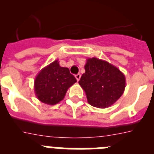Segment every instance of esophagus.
<instances>
[{
  "instance_id": "esophagus-1",
  "label": "esophagus",
  "mask_w": 154,
  "mask_h": 154,
  "mask_svg": "<svg viewBox=\"0 0 154 154\" xmlns=\"http://www.w3.org/2000/svg\"><path fill=\"white\" fill-rule=\"evenodd\" d=\"M80 78H81V75H80V74L75 75V79H77V81H78V82L79 81Z\"/></svg>"
}]
</instances>
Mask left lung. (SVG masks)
<instances>
[{
    "label": "left lung",
    "instance_id": "1",
    "mask_svg": "<svg viewBox=\"0 0 154 154\" xmlns=\"http://www.w3.org/2000/svg\"><path fill=\"white\" fill-rule=\"evenodd\" d=\"M85 70L79 83L92 106H111L124 92L126 78L115 65L94 57L87 58Z\"/></svg>",
    "mask_w": 154,
    "mask_h": 154
}]
</instances>
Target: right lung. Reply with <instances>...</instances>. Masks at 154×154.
Segmentation results:
<instances>
[{
    "label": "right lung",
    "mask_w": 154,
    "mask_h": 154,
    "mask_svg": "<svg viewBox=\"0 0 154 154\" xmlns=\"http://www.w3.org/2000/svg\"><path fill=\"white\" fill-rule=\"evenodd\" d=\"M76 82L69 69L61 67L58 60H55L43 68L35 77V96L42 103L55 105L63 100L69 87Z\"/></svg>",
    "instance_id": "obj_1"
}]
</instances>
